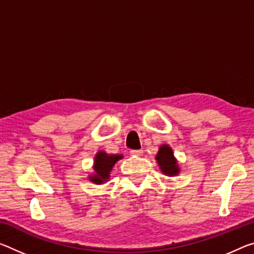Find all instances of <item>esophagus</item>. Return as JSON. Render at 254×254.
Wrapping results in <instances>:
<instances>
[{
    "label": "esophagus",
    "instance_id": "34e87169",
    "mask_svg": "<svg viewBox=\"0 0 254 254\" xmlns=\"http://www.w3.org/2000/svg\"><path fill=\"white\" fill-rule=\"evenodd\" d=\"M130 154H131L132 156H136V157H140V156H142V154H143V151H142V150H131V151H130Z\"/></svg>",
    "mask_w": 254,
    "mask_h": 254
}]
</instances>
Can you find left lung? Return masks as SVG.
Segmentation results:
<instances>
[{
	"instance_id": "left-lung-1",
	"label": "left lung",
	"mask_w": 254,
	"mask_h": 254,
	"mask_svg": "<svg viewBox=\"0 0 254 254\" xmlns=\"http://www.w3.org/2000/svg\"><path fill=\"white\" fill-rule=\"evenodd\" d=\"M156 160L159 165L160 171L165 175L175 176L180 173L178 160H176L172 148L168 144H163L159 147L158 154L156 155Z\"/></svg>"
}]
</instances>
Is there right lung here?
I'll return each mask as SVG.
<instances>
[{"label": "right lung", "instance_id": "add662e5", "mask_svg": "<svg viewBox=\"0 0 254 254\" xmlns=\"http://www.w3.org/2000/svg\"><path fill=\"white\" fill-rule=\"evenodd\" d=\"M122 158V155H108L105 151H98L95 156L94 162L95 173L89 176V181L95 184H103L107 182L113 166L118 160Z\"/></svg>", "mask_w": 254, "mask_h": 254}]
</instances>
